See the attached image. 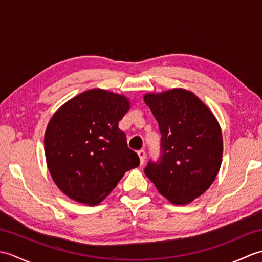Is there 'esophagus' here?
I'll return each mask as SVG.
<instances>
[{
  "label": "esophagus",
  "instance_id": "obj_1",
  "mask_svg": "<svg viewBox=\"0 0 262 262\" xmlns=\"http://www.w3.org/2000/svg\"><path fill=\"white\" fill-rule=\"evenodd\" d=\"M137 155H138V158H140V163H141V165L144 164V161H145V158H146L145 151H144V149H141V151L137 152Z\"/></svg>",
  "mask_w": 262,
  "mask_h": 262
}]
</instances>
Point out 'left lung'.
Masks as SVG:
<instances>
[{"mask_svg":"<svg viewBox=\"0 0 262 262\" xmlns=\"http://www.w3.org/2000/svg\"><path fill=\"white\" fill-rule=\"evenodd\" d=\"M158 120L161 157L144 170L173 205H186L207 190L219 173L223 137L216 117L196 94L176 88L144 94Z\"/></svg>","mask_w":262,"mask_h":262,"instance_id":"1","label":"left lung"}]
</instances>
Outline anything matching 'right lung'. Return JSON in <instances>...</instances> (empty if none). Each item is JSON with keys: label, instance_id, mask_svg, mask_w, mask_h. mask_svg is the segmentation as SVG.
I'll list each match as a JSON object with an SVG mask.
<instances>
[{"label": "right lung", "instance_id": "add662e5", "mask_svg": "<svg viewBox=\"0 0 262 262\" xmlns=\"http://www.w3.org/2000/svg\"><path fill=\"white\" fill-rule=\"evenodd\" d=\"M129 99L102 89L77 94L49 120L43 145L54 182L77 203L94 206L114 190L125 172L137 168L118 122Z\"/></svg>", "mask_w": 262, "mask_h": 262}]
</instances>
